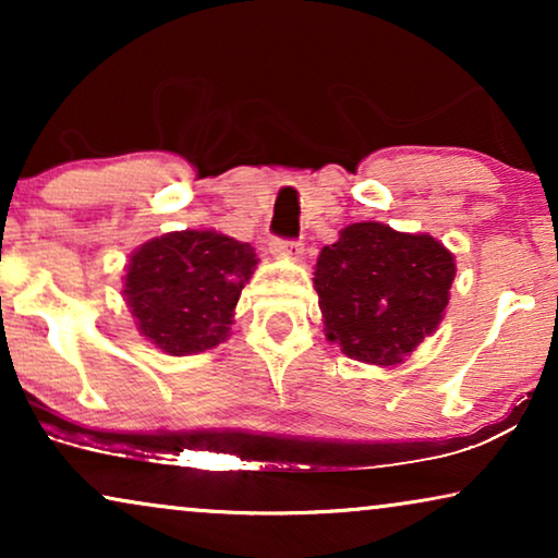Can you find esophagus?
<instances>
[{"label": "esophagus", "mask_w": 558, "mask_h": 558, "mask_svg": "<svg viewBox=\"0 0 558 558\" xmlns=\"http://www.w3.org/2000/svg\"><path fill=\"white\" fill-rule=\"evenodd\" d=\"M271 254L274 256H281V258H292V262H300L302 258V241H289V239H274L269 243Z\"/></svg>", "instance_id": "esophagus-1"}]
</instances>
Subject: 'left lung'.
Listing matches in <instances>:
<instances>
[{
  "instance_id": "1",
  "label": "left lung",
  "mask_w": 558,
  "mask_h": 558,
  "mask_svg": "<svg viewBox=\"0 0 558 558\" xmlns=\"http://www.w3.org/2000/svg\"><path fill=\"white\" fill-rule=\"evenodd\" d=\"M454 274V256L432 235L373 220L342 228L315 266L327 340L353 361L399 365L439 327Z\"/></svg>"
}]
</instances>
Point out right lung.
I'll return each mask as SVG.
<instances>
[{
	"mask_svg": "<svg viewBox=\"0 0 558 558\" xmlns=\"http://www.w3.org/2000/svg\"><path fill=\"white\" fill-rule=\"evenodd\" d=\"M256 264L251 243L210 228L165 233L129 256L124 296L151 345L170 355L203 353L231 332Z\"/></svg>",
	"mask_w": 558,
	"mask_h": 558,
	"instance_id": "1",
	"label": "right lung"
}]
</instances>
